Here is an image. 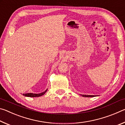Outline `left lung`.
Listing matches in <instances>:
<instances>
[{"label":"left lung","instance_id":"obj_1","mask_svg":"<svg viewBox=\"0 0 125 125\" xmlns=\"http://www.w3.org/2000/svg\"><path fill=\"white\" fill-rule=\"evenodd\" d=\"M82 96L84 97H93V96H94V95H83Z\"/></svg>","mask_w":125,"mask_h":125}]
</instances>
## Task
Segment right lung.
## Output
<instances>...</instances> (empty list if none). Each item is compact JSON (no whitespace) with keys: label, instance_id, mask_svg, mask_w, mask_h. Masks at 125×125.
<instances>
[{"label":"right lung","instance_id":"right-lung-1","mask_svg":"<svg viewBox=\"0 0 125 125\" xmlns=\"http://www.w3.org/2000/svg\"><path fill=\"white\" fill-rule=\"evenodd\" d=\"M47 89L46 90L45 92L41 93H40V94H33V93H26V94H23L24 96H28V97H39L42 95H43V94H45V93L47 92Z\"/></svg>","mask_w":125,"mask_h":125}]
</instances>
